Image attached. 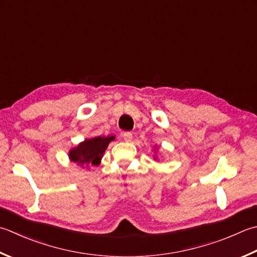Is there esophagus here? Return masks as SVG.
Returning a JSON list of instances; mask_svg holds the SVG:
<instances>
[{"instance_id": "esophagus-1", "label": "esophagus", "mask_w": 257, "mask_h": 257, "mask_svg": "<svg viewBox=\"0 0 257 257\" xmlns=\"http://www.w3.org/2000/svg\"><path fill=\"white\" fill-rule=\"evenodd\" d=\"M122 138H123L124 142L130 143L133 140V134L132 133H124V134H122Z\"/></svg>"}]
</instances>
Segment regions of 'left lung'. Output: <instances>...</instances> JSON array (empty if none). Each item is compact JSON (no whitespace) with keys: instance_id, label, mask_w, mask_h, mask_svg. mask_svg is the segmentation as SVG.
<instances>
[{"instance_id":"left-lung-1","label":"left lung","mask_w":257,"mask_h":257,"mask_svg":"<svg viewBox=\"0 0 257 257\" xmlns=\"http://www.w3.org/2000/svg\"><path fill=\"white\" fill-rule=\"evenodd\" d=\"M157 148H158V147H157V146H155V147H154V149H155V150H156V149H157ZM154 159H155V160H157V156H154Z\"/></svg>"}]
</instances>
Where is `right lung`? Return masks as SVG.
<instances>
[{
  "mask_svg": "<svg viewBox=\"0 0 257 257\" xmlns=\"http://www.w3.org/2000/svg\"><path fill=\"white\" fill-rule=\"evenodd\" d=\"M114 139V136H107V137L98 136V137L84 139L82 143L70 149L68 155L69 159L81 168H87L90 165L98 166L101 163L108 145Z\"/></svg>",
  "mask_w": 257,
  "mask_h": 257,
  "instance_id": "right-lung-1",
  "label": "right lung"
}]
</instances>
